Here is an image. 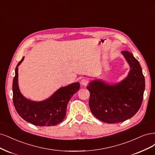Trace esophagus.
<instances>
[{
	"label": "esophagus",
	"mask_w": 155,
	"mask_h": 155,
	"mask_svg": "<svg viewBox=\"0 0 155 155\" xmlns=\"http://www.w3.org/2000/svg\"><path fill=\"white\" fill-rule=\"evenodd\" d=\"M87 83H88L87 79L83 78V79L81 80V84L82 85V86H86V85L87 84Z\"/></svg>",
	"instance_id": "obj_1"
}]
</instances>
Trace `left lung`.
<instances>
[{
    "instance_id": "8db88e82",
    "label": "left lung",
    "mask_w": 155,
    "mask_h": 155,
    "mask_svg": "<svg viewBox=\"0 0 155 155\" xmlns=\"http://www.w3.org/2000/svg\"><path fill=\"white\" fill-rule=\"evenodd\" d=\"M121 53L130 67L126 78L114 84L97 79L87 86L90 93L89 106L92 114L107 124L122 122L133 117L143 101L145 78L140 64L131 53Z\"/></svg>"
}]
</instances>
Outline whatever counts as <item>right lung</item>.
Here are the masks:
<instances>
[{
	"label": "right lung",
	"mask_w": 155,
	"mask_h": 155,
	"mask_svg": "<svg viewBox=\"0 0 155 155\" xmlns=\"http://www.w3.org/2000/svg\"><path fill=\"white\" fill-rule=\"evenodd\" d=\"M15 68L13 81V101L20 117L24 120L37 126H53L62 122L66 114L67 105L69 100L80 89V83L74 82L60 87L51 97L42 101H33L24 97L18 87V66Z\"/></svg>",
	"instance_id": "1"
}]
</instances>
